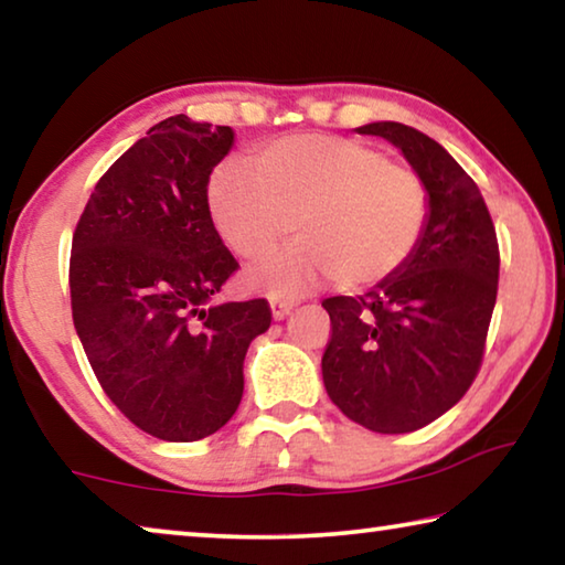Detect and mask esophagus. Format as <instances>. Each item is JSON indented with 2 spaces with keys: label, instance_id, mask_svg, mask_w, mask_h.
I'll return each mask as SVG.
<instances>
[{
  "label": "esophagus",
  "instance_id": "1",
  "mask_svg": "<svg viewBox=\"0 0 565 565\" xmlns=\"http://www.w3.org/2000/svg\"><path fill=\"white\" fill-rule=\"evenodd\" d=\"M296 306V299H281V296H271V313L274 319H284Z\"/></svg>",
  "mask_w": 565,
  "mask_h": 565
}]
</instances>
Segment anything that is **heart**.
Listing matches in <instances>:
<instances>
[{"label":"heart","mask_w":565,"mask_h":565,"mask_svg":"<svg viewBox=\"0 0 565 565\" xmlns=\"http://www.w3.org/2000/svg\"><path fill=\"white\" fill-rule=\"evenodd\" d=\"M218 236L242 259H264L286 234L299 242L248 274L269 294H299L321 279L371 289L404 269L431 218V191L414 167L337 134H294L248 154V169L218 167L209 181Z\"/></svg>","instance_id":"b5f03b06"}]
</instances>
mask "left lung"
<instances>
[{"label":"left lung","mask_w":565,"mask_h":565,"mask_svg":"<svg viewBox=\"0 0 565 565\" xmlns=\"http://www.w3.org/2000/svg\"><path fill=\"white\" fill-rule=\"evenodd\" d=\"M359 134L396 145L431 191V218L394 279L331 296L321 359L327 394L376 434H411L456 406L483 363L499 294V238L481 189L424 131L374 121Z\"/></svg>","instance_id":"obj_1"}]
</instances>
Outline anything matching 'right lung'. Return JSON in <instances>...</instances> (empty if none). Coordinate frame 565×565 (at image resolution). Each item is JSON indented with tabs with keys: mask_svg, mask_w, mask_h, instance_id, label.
Instances as JSON below:
<instances>
[{
	"mask_svg": "<svg viewBox=\"0 0 565 565\" xmlns=\"http://www.w3.org/2000/svg\"><path fill=\"white\" fill-rule=\"evenodd\" d=\"M232 145L228 127L159 121L104 171L72 236V319L94 376L161 441H199L234 416L248 343L271 327L266 299L212 303L238 269L206 196Z\"/></svg>",
	"mask_w": 565,
	"mask_h": 565,
	"instance_id": "add662e5",
	"label": "right lung"
}]
</instances>
